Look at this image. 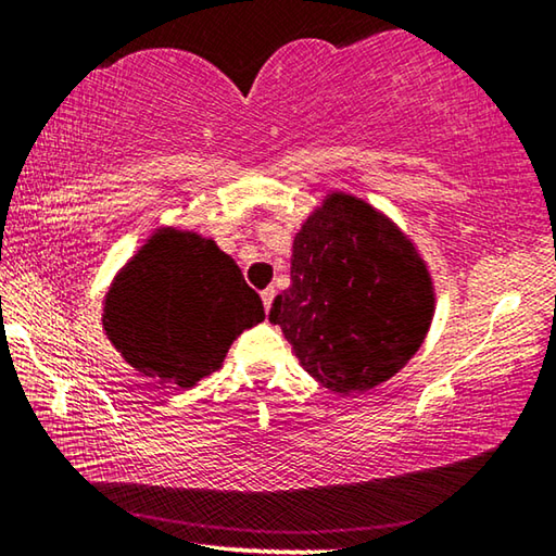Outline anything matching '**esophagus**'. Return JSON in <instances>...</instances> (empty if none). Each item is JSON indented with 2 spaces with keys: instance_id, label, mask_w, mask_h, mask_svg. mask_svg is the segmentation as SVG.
I'll list each match as a JSON object with an SVG mask.
<instances>
[{
  "instance_id": "1",
  "label": "esophagus",
  "mask_w": 556,
  "mask_h": 556,
  "mask_svg": "<svg viewBox=\"0 0 556 556\" xmlns=\"http://www.w3.org/2000/svg\"><path fill=\"white\" fill-rule=\"evenodd\" d=\"M275 294H277V291H275V287H267L265 291H262V304H265V312H269V308H271V301H275Z\"/></svg>"
}]
</instances>
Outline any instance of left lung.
Masks as SVG:
<instances>
[{
  "mask_svg": "<svg viewBox=\"0 0 556 556\" xmlns=\"http://www.w3.org/2000/svg\"><path fill=\"white\" fill-rule=\"evenodd\" d=\"M434 285L388 215L328 193L291 244V287L269 308L304 370L336 394L390 380L425 343Z\"/></svg>",
  "mask_w": 556,
  "mask_h": 556,
  "instance_id": "left-lung-1",
  "label": "left lung"
}]
</instances>
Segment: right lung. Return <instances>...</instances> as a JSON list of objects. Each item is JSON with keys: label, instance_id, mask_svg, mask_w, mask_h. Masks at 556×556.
Masks as SVG:
<instances>
[{"label": "right lung", "instance_id": "add662e5", "mask_svg": "<svg viewBox=\"0 0 556 556\" xmlns=\"http://www.w3.org/2000/svg\"><path fill=\"white\" fill-rule=\"evenodd\" d=\"M265 306L235 260L199 232L159 228L112 281L102 328L144 378L193 388Z\"/></svg>", "mask_w": 556, "mask_h": 556}]
</instances>
